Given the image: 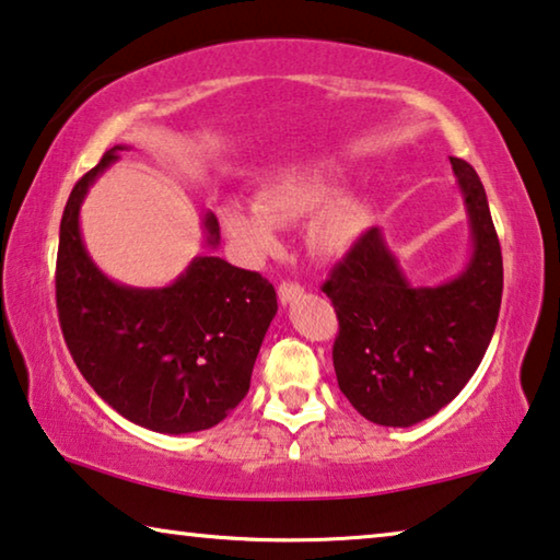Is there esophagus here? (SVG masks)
Here are the masks:
<instances>
[{
    "label": "esophagus",
    "instance_id": "obj_1",
    "mask_svg": "<svg viewBox=\"0 0 560 560\" xmlns=\"http://www.w3.org/2000/svg\"><path fill=\"white\" fill-rule=\"evenodd\" d=\"M299 296H304V289L299 287V283H294V281H283L281 287H279V299H281V304H291V302H296Z\"/></svg>",
    "mask_w": 560,
    "mask_h": 560
}]
</instances>
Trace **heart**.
Listing matches in <instances>:
<instances>
[{"mask_svg": "<svg viewBox=\"0 0 560 560\" xmlns=\"http://www.w3.org/2000/svg\"><path fill=\"white\" fill-rule=\"evenodd\" d=\"M334 198V183L316 171H283L258 188L256 203L229 198L219 208L223 231L248 258H266L279 248V226L308 223V246L322 258L352 252L364 231V206L357 198Z\"/></svg>", "mask_w": 560, "mask_h": 560, "instance_id": "1", "label": "heart"}]
</instances>
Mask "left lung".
<instances>
[{
    "label": "left lung",
    "mask_w": 560,
    "mask_h": 560,
    "mask_svg": "<svg viewBox=\"0 0 560 560\" xmlns=\"http://www.w3.org/2000/svg\"><path fill=\"white\" fill-rule=\"evenodd\" d=\"M450 165L470 226V258L455 279L415 287L385 233L370 229L322 287L339 319L331 352L339 389L385 428H412L453 402L498 324L503 256L486 188L470 163L450 158Z\"/></svg>",
    "instance_id": "8db88e82"
}]
</instances>
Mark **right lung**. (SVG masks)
<instances>
[{"label": "right lung", "instance_id": "add662e5", "mask_svg": "<svg viewBox=\"0 0 560 560\" xmlns=\"http://www.w3.org/2000/svg\"><path fill=\"white\" fill-rule=\"evenodd\" d=\"M115 145L67 198L57 248V312L74 364L125 420L165 435L219 424L252 385L277 316V291L261 273L213 254L196 256L168 287L138 289L97 269L80 231L88 190L118 161ZM206 246L221 244L203 215Z\"/></svg>", "mask_w": 560, "mask_h": 560}]
</instances>
